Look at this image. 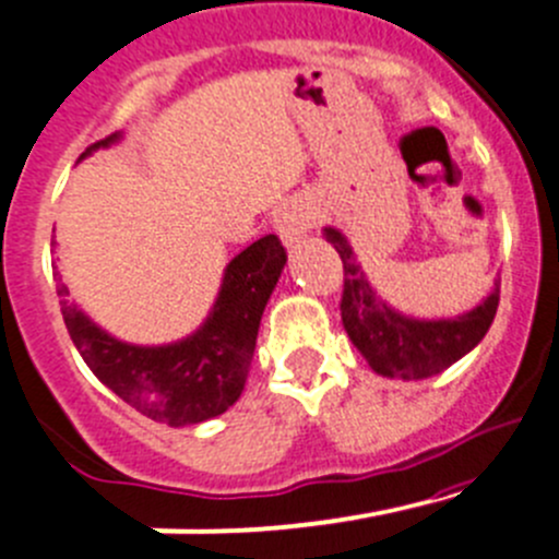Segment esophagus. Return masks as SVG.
<instances>
[{
    "label": "esophagus",
    "instance_id": "1",
    "mask_svg": "<svg viewBox=\"0 0 559 559\" xmlns=\"http://www.w3.org/2000/svg\"><path fill=\"white\" fill-rule=\"evenodd\" d=\"M309 226H311L309 212H306L304 203H297V201L284 203L273 217L275 234H278L281 242H284L286 248H295L297 242H304Z\"/></svg>",
    "mask_w": 559,
    "mask_h": 559
}]
</instances>
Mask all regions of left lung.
<instances>
[{
	"mask_svg": "<svg viewBox=\"0 0 559 559\" xmlns=\"http://www.w3.org/2000/svg\"><path fill=\"white\" fill-rule=\"evenodd\" d=\"M322 234L336 248L344 264V331L356 344V350L367 358L369 367L383 378L425 380L444 372L466 353H472L491 328L499 306L497 281H493V289L472 311L441 317V320H416V317L391 309L372 289L356 250L338 228L325 226Z\"/></svg>",
	"mask_w": 559,
	"mask_h": 559,
	"instance_id": "left-lung-1",
	"label": "left lung"
}]
</instances>
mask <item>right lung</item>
<instances>
[{
    "label": "right lung",
    "instance_id": "add662e5",
    "mask_svg": "<svg viewBox=\"0 0 559 559\" xmlns=\"http://www.w3.org/2000/svg\"><path fill=\"white\" fill-rule=\"evenodd\" d=\"M121 138L115 132L98 140L80 159L121 143ZM284 264L286 250L275 234L255 239L226 264L206 320L170 344L121 342L68 300L62 281L57 295L71 342L91 372L148 419L187 427L226 414L242 394L259 322Z\"/></svg>",
    "mask_w": 559,
    "mask_h": 559
}]
</instances>
